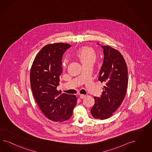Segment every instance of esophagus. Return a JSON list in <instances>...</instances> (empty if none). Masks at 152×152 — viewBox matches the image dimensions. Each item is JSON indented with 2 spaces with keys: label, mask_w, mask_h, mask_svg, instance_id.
Returning a JSON list of instances; mask_svg holds the SVG:
<instances>
[{
  "label": "esophagus",
  "mask_w": 152,
  "mask_h": 152,
  "mask_svg": "<svg viewBox=\"0 0 152 152\" xmlns=\"http://www.w3.org/2000/svg\"><path fill=\"white\" fill-rule=\"evenodd\" d=\"M85 95H83V94H81V95H80V97L81 99H83V98H85Z\"/></svg>",
  "instance_id": "obj_1"
}]
</instances>
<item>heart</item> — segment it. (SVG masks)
I'll return each instance as SVG.
<instances>
[{
  "label": "heart",
  "mask_w": 152,
  "mask_h": 152,
  "mask_svg": "<svg viewBox=\"0 0 152 152\" xmlns=\"http://www.w3.org/2000/svg\"><path fill=\"white\" fill-rule=\"evenodd\" d=\"M77 57L83 66L93 64L97 58V53L92 48L85 47L80 50L77 53ZM67 60L64 61L63 66L65 67L67 64Z\"/></svg>",
  "instance_id": "obj_1"
}]
</instances>
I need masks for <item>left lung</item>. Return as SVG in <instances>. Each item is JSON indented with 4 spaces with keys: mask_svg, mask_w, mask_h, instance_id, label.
Instances as JSON below:
<instances>
[{
    "mask_svg": "<svg viewBox=\"0 0 152 152\" xmlns=\"http://www.w3.org/2000/svg\"><path fill=\"white\" fill-rule=\"evenodd\" d=\"M101 47L104 57L99 80L105 85L101 97H94L91 114L96 119L104 120L111 116L121 104L126 95L128 78L127 66L119 51L109 46Z\"/></svg>",
    "mask_w": 152,
    "mask_h": 152,
    "instance_id": "1",
    "label": "left lung"
}]
</instances>
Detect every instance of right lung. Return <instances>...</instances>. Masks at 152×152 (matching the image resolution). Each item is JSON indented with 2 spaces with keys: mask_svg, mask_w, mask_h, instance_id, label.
<instances>
[{
  "mask_svg": "<svg viewBox=\"0 0 152 152\" xmlns=\"http://www.w3.org/2000/svg\"><path fill=\"white\" fill-rule=\"evenodd\" d=\"M70 47L64 43L44 46L36 56L31 69L33 96L46 118L56 122L69 119L77 101L75 95L60 94L57 89L62 72V56Z\"/></svg>",
  "mask_w": 152,
  "mask_h": 152,
  "instance_id": "1",
  "label": "right lung"
}]
</instances>
